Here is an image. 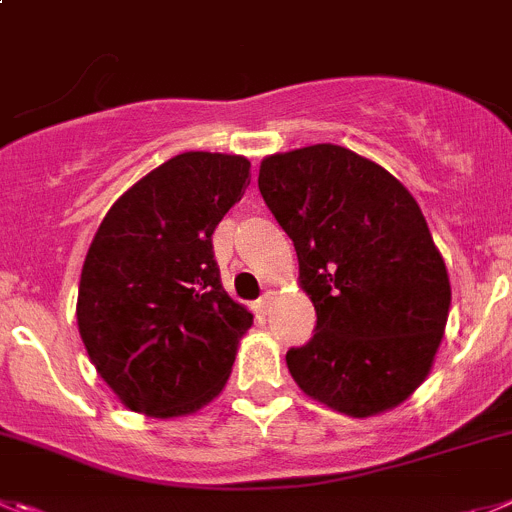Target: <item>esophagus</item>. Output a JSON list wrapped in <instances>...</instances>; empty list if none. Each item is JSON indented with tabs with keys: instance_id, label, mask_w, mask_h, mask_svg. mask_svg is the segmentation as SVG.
Listing matches in <instances>:
<instances>
[{
	"instance_id": "esophagus-1",
	"label": "esophagus",
	"mask_w": 512,
	"mask_h": 512,
	"mask_svg": "<svg viewBox=\"0 0 512 512\" xmlns=\"http://www.w3.org/2000/svg\"><path fill=\"white\" fill-rule=\"evenodd\" d=\"M270 305H272V293H265L260 300H257V308H260V313H270Z\"/></svg>"
}]
</instances>
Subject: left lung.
<instances>
[{
	"instance_id": "8db88e82",
	"label": "left lung",
	"mask_w": 512,
	"mask_h": 512,
	"mask_svg": "<svg viewBox=\"0 0 512 512\" xmlns=\"http://www.w3.org/2000/svg\"><path fill=\"white\" fill-rule=\"evenodd\" d=\"M257 186L315 308L313 338L285 356L293 379L348 417L401 404L432 369L452 298L419 204L333 143L267 156Z\"/></svg>"
}]
</instances>
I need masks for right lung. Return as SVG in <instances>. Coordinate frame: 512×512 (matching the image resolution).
I'll return each mask as SVG.
<instances>
[{
	"label": "right lung",
	"mask_w": 512,
	"mask_h": 512,
	"mask_svg": "<svg viewBox=\"0 0 512 512\" xmlns=\"http://www.w3.org/2000/svg\"><path fill=\"white\" fill-rule=\"evenodd\" d=\"M250 186L245 156L186 151L100 222L78 288L95 371L133 412L181 417L222 391L252 313L222 288L212 234Z\"/></svg>",
	"instance_id": "right-lung-1"
}]
</instances>
